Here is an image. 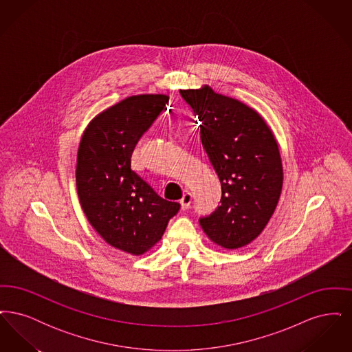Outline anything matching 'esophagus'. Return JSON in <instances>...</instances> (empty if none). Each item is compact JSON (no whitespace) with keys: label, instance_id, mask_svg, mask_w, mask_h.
I'll list each match as a JSON object with an SVG mask.
<instances>
[{"label":"esophagus","instance_id":"esophagus-1","mask_svg":"<svg viewBox=\"0 0 352 352\" xmlns=\"http://www.w3.org/2000/svg\"><path fill=\"white\" fill-rule=\"evenodd\" d=\"M191 201H192V195H191L190 192H184V197H182V199H181V207H182L184 211L190 207Z\"/></svg>","mask_w":352,"mask_h":352}]
</instances>
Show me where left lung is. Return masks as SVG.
<instances>
[{
  "instance_id": "left-lung-1",
  "label": "left lung",
  "mask_w": 352,
  "mask_h": 352,
  "mask_svg": "<svg viewBox=\"0 0 352 352\" xmlns=\"http://www.w3.org/2000/svg\"><path fill=\"white\" fill-rule=\"evenodd\" d=\"M201 121V138L221 184V204L201 230L219 247L239 250L263 232L281 195L284 170L276 137L264 118L204 84L181 89Z\"/></svg>"
}]
</instances>
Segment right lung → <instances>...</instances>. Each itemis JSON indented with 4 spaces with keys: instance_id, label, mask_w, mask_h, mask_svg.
<instances>
[{
    "instance_id": "right-lung-1",
    "label": "right lung",
    "mask_w": 352,
    "mask_h": 352,
    "mask_svg": "<svg viewBox=\"0 0 352 352\" xmlns=\"http://www.w3.org/2000/svg\"><path fill=\"white\" fill-rule=\"evenodd\" d=\"M168 102L164 94L120 101L89 121L78 149L76 190L85 217L109 245L133 256L151 251L181 208L131 168L135 144Z\"/></svg>"
}]
</instances>
